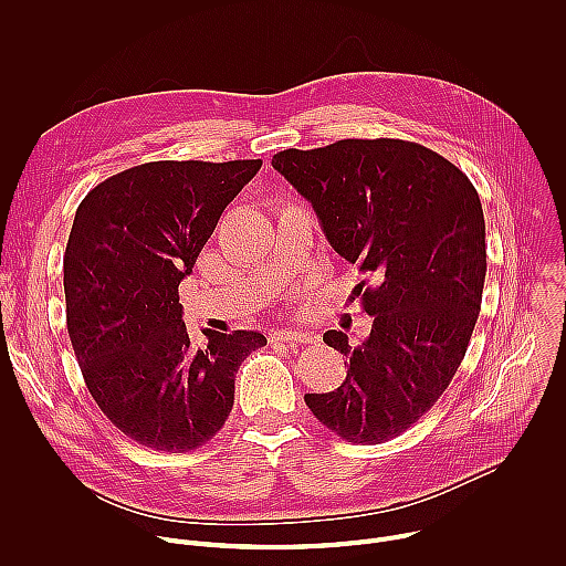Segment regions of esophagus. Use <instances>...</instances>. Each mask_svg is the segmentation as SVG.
Returning <instances> with one entry per match:
<instances>
[{
  "label": "esophagus",
  "instance_id": "34e87169",
  "mask_svg": "<svg viewBox=\"0 0 566 566\" xmlns=\"http://www.w3.org/2000/svg\"><path fill=\"white\" fill-rule=\"evenodd\" d=\"M313 338L302 334V332H275L271 336V343H289V345H306L311 343Z\"/></svg>",
  "mask_w": 566,
  "mask_h": 566
}]
</instances>
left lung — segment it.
<instances>
[{
    "mask_svg": "<svg viewBox=\"0 0 566 566\" xmlns=\"http://www.w3.org/2000/svg\"><path fill=\"white\" fill-rule=\"evenodd\" d=\"M273 168L311 201L334 251L360 282L374 317L367 340L322 336L349 358L347 378L306 394L313 417L349 443H382L412 428L457 374L481 308L486 221L470 179L441 154L398 138H345L284 149Z\"/></svg>",
    "mask_w": 566,
    "mask_h": 566,
    "instance_id": "1",
    "label": "left lung"
}]
</instances>
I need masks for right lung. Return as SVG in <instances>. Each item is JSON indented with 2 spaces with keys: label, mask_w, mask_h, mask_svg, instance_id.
I'll list each match as a JSON object with an SVG mask.
<instances>
[{
  "label": "right lung",
  "mask_w": 566,
  "mask_h": 566,
  "mask_svg": "<svg viewBox=\"0 0 566 566\" xmlns=\"http://www.w3.org/2000/svg\"><path fill=\"white\" fill-rule=\"evenodd\" d=\"M262 158L154 160L98 184L75 210L64 251L66 329L103 415L136 443L190 452L234 402V374L260 332L190 338L179 284L226 206Z\"/></svg>",
  "instance_id": "right-lung-1"
}]
</instances>
